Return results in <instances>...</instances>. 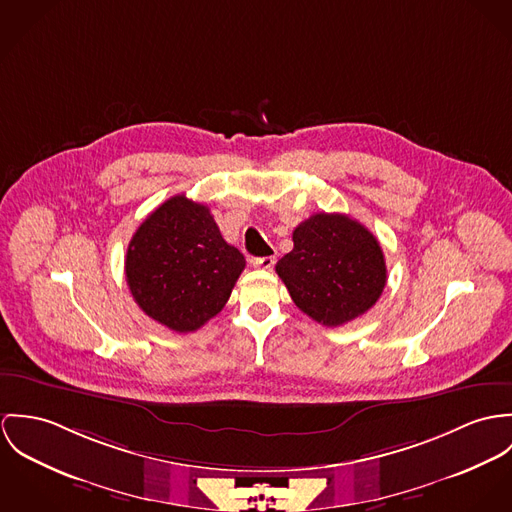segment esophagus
Listing matches in <instances>:
<instances>
[{"mask_svg":"<svg viewBox=\"0 0 512 512\" xmlns=\"http://www.w3.org/2000/svg\"><path fill=\"white\" fill-rule=\"evenodd\" d=\"M255 269H263V271H269L275 267V257H257L251 261Z\"/></svg>","mask_w":512,"mask_h":512,"instance_id":"34e87169","label":"esophagus"}]
</instances>
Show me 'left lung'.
Listing matches in <instances>:
<instances>
[{
  "mask_svg": "<svg viewBox=\"0 0 512 512\" xmlns=\"http://www.w3.org/2000/svg\"><path fill=\"white\" fill-rule=\"evenodd\" d=\"M294 247L277 263L294 304L336 328L375 306L387 284L377 237L345 214H314L292 231Z\"/></svg>",
  "mask_w": 512,
  "mask_h": 512,
  "instance_id": "8db88e82",
  "label": "left lung"
}]
</instances>
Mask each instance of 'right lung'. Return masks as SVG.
<instances>
[{
  "label": "right lung",
  "instance_id": "add662e5",
  "mask_svg": "<svg viewBox=\"0 0 512 512\" xmlns=\"http://www.w3.org/2000/svg\"><path fill=\"white\" fill-rule=\"evenodd\" d=\"M245 257L222 237L208 206L172 196L129 241L127 286L139 308L178 334L194 332L228 302Z\"/></svg>",
  "mask_w": 512,
  "mask_h": 512
}]
</instances>
